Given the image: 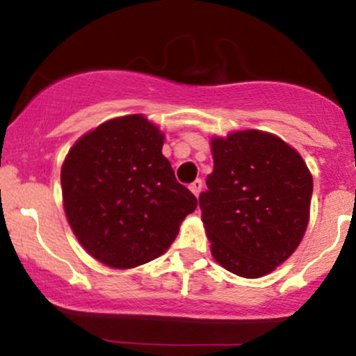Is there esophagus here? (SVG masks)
<instances>
[{
	"instance_id": "34e87169",
	"label": "esophagus",
	"mask_w": 356,
	"mask_h": 356,
	"mask_svg": "<svg viewBox=\"0 0 356 356\" xmlns=\"http://www.w3.org/2000/svg\"><path fill=\"white\" fill-rule=\"evenodd\" d=\"M189 189H191L192 194L195 195V197H199V194H201V191H202V181H201V179H195V181L189 186Z\"/></svg>"
}]
</instances>
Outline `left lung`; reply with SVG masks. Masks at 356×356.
<instances>
[{
    "mask_svg": "<svg viewBox=\"0 0 356 356\" xmlns=\"http://www.w3.org/2000/svg\"><path fill=\"white\" fill-rule=\"evenodd\" d=\"M214 170L199 195L214 259L241 277H261L284 263L309 220L313 177L280 137L239 130L211 138Z\"/></svg>",
    "mask_w": 356,
    "mask_h": 356,
    "instance_id": "1",
    "label": "left lung"
}]
</instances>
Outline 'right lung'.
<instances>
[{
    "label": "right lung",
    "instance_id": "1",
    "mask_svg": "<svg viewBox=\"0 0 356 356\" xmlns=\"http://www.w3.org/2000/svg\"><path fill=\"white\" fill-rule=\"evenodd\" d=\"M164 134L144 115L117 117L73 144L61 165L63 207L90 256L130 269L164 254L197 199L162 155Z\"/></svg>",
    "mask_w": 356,
    "mask_h": 356
}]
</instances>
